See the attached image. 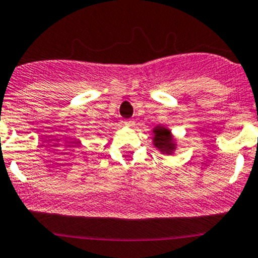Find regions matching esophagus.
<instances>
[{
	"mask_svg": "<svg viewBox=\"0 0 258 258\" xmlns=\"http://www.w3.org/2000/svg\"><path fill=\"white\" fill-rule=\"evenodd\" d=\"M123 123L126 124L127 127H134L135 126V121L131 120V118H128V120H124Z\"/></svg>",
	"mask_w": 258,
	"mask_h": 258,
	"instance_id": "34e87169",
	"label": "esophagus"
}]
</instances>
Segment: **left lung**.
I'll return each mask as SVG.
<instances>
[{
	"label": "left lung",
	"instance_id": "1",
	"mask_svg": "<svg viewBox=\"0 0 258 258\" xmlns=\"http://www.w3.org/2000/svg\"><path fill=\"white\" fill-rule=\"evenodd\" d=\"M153 146L163 154H172L177 148V142L169 128L158 124L153 128Z\"/></svg>",
	"mask_w": 258,
	"mask_h": 258
}]
</instances>
